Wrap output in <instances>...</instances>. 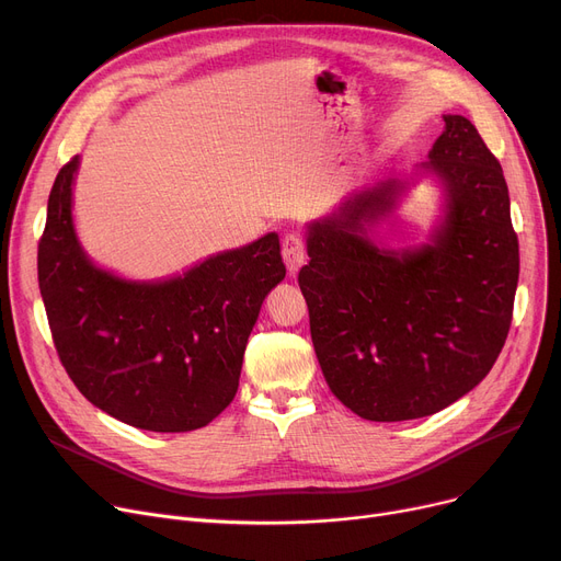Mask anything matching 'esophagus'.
<instances>
[{
  "mask_svg": "<svg viewBox=\"0 0 561 561\" xmlns=\"http://www.w3.org/2000/svg\"><path fill=\"white\" fill-rule=\"evenodd\" d=\"M282 256L290 275H296L302 268L307 261V250H305V241L298 233H288L282 241Z\"/></svg>",
  "mask_w": 561,
  "mask_h": 561,
  "instance_id": "obj_1",
  "label": "esophagus"
}]
</instances>
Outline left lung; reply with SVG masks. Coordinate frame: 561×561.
Instances as JSON below:
<instances>
[{
    "label": "left lung",
    "instance_id": "8db88e82",
    "mask_svg": "<svg viewBox=\"0 0 561 561\" xmlns=\"http://www.w3.org/2000/svg\"><path fill=\"white\" fill-rule=\"evenodd\" d=\"M427 161L387 176L307 225L300 288L311 341L332 393L357 416H432L473 391L505 345L518 284V239L503 168L473 123L444 115ZM425 175L439 216L421 247L377 244Z\"/></svg>",
    "mask_w": 561,
    "mask_h": 561
}]
</instances>
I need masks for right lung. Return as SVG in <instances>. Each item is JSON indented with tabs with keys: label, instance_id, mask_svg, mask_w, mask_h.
<instances>
[{
	"label": "right lung",
	"instance_id": "right-lung-1",
	"mask_svg": "<svg viewBox=\"0 0 561 561\" xmlns=\"http://www.w3.org/2000/svg\"><path fill=\"white\" fill-rule=\"evenodd\" d=\"M81 157L56 174L38 245V284L54 345L75 387L138 430L209 425L239 391L265 296L284 279L279 236L209 254L184 273L129 279L79 241L72 193Z\"/></svg>",
	"mask_w": 561,
	"mask_h": 561
}]
</instances>
